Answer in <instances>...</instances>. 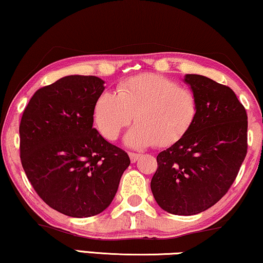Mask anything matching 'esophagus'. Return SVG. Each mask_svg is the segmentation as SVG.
<instances>
[{
  "label": "esophagus",
  "instance_id": "34e87169",
  "mask_svg": "<svg viewBox=\"0 0 263 263\" xmlns=\"http://www.w3.org/2000/svg\"><path fill=\"white\" fill-rule=\"evenodd\" d=\"M129 157H130L132 163H135L139 159L140 153H135V152H129Z\"/></svg>",
  "mask_w": 263,
  "mask_h": 263
}]
</instances>
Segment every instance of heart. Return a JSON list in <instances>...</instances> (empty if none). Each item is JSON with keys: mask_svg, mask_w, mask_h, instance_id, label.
Here are the masks:
<instances>
[{"mask_svg": "<svg viewBox=\"0 0 263 263\" xmlns=\"http://www.w3.org/2000/svg\"><path fill=\"white\" fill-rule=\"evenodd\" d=\"M198 98L189 87L157 73H142L118 84L117 94L102 93L95 102L94 119L108 140L138 122L125 135L130 147L170 146L179 141L198 116Z\"/></svg>", "mask_w": 263, "mask_h": 263, "instance_id": "obj_1", "label": "heart"}]
</instances>
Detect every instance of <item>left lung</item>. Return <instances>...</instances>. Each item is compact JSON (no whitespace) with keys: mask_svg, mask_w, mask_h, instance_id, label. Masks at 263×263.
<instances>
[{"mask_svg":"<svg viewBox=\"0 0 263 263\" xmlns=\"http://www.w3.org/2000/svg\"><path fill=\"white\" fill-rule=\"evenodd\" d=\"M185 82L198 98V116L157 156L151 190L163 210L186 216L209 209L234 182L248 151V116L230 87L200 74Z\"/></svg>","mask_w":263,"mask_h":263,"instance_id":"1","label":"left lung"}]
</instances>
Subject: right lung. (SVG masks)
<instances>
[{
  "label": "right lung",
  "instance_id": "add662e5",
  "mask_svg": "<svg viewBox=\"0 0 263 263\" xmlns=\"http://www.w3.org/2000/svg\"><path fill=\"white\" fill-rule=\"evenodd\" d=\"M104 83L95 76L60 78L33 94L20 121L27 179L44 203L71 217L106 209L130 164L127 152L93 128Z\"/></svg>",
  "mask_w": 263,
  "mask_h": 263
}]
</instances>
